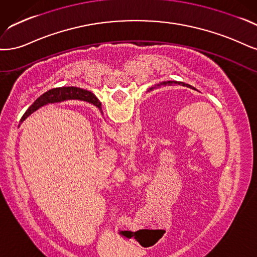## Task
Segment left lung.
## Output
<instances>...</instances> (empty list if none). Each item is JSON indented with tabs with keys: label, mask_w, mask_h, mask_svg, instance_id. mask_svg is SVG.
<instances>
[{
	"label": "left lung",
	"mask_w": 257,
	"mask_h": 257,
	"mask_svg": "<svg viewBox=\"0 0 257 257\" xmlns=\"http://www.w3.org/2000/svg\"><path fill=\"white\" fill-rule=\"evenodd\" d=\"M179 84H180V83H179ZM181 84H183V85H187L188 87H191V85H189V84H185V83H181ZM99 109L101 110V103H100V102H99Z\"/></svg>",
	"instance_id": "left-lung-1"
}]
</instances>
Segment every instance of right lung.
Masks as SVG:
<instances>
[{"mask_svg":"<svg viewBox=\"0 0 257 257\" xmlns=\"http://www.w3.org/2000/svg\"><path fill=\"white\" fill-rule=\"evenodd\" d=\"M66 99H80V100L90 102L99 107V100L93 93L88 92V90L73 87V86L57 87V88H52L50 90H48V92H46L39 98H37L34 101V103L29 107V110L24 113L20 121H23L29 116V115H31L33 112L39 109L40 106H43L47 103L60 102V101L66 100Z\"/></svg>","mask_w":257,"mask_h":257,"instance_id":"obj_1","label":"right lung"}]
</instances>
